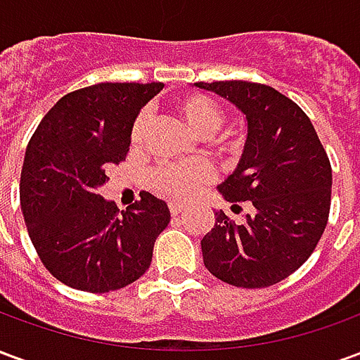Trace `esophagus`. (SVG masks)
I'll return each mask as SVG.
<instances>
[{"mask_svg":"<svg viewBox=\"0 0 360 360\" xmlns=\"http://www.w3.org/2000/svg\"><path fill=\"white\" fill-rule=\"evenodd\" d=\"M183 210H185V206H183V204L169 202V212H172V216H179Z\"/></svg>","mask_w":360,"mask_h":360,"instance_id":"esophagus-1","label":"esophagus"}]
</instances>
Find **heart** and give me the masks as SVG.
I'll use <instances>...</instances> for the list:
<instances>
[{"label":"heart","instance_id":"heart-1","mask_svg":"<svg viewBox=\"0 0 360 360\" xmlns=\"http://www.w3.org/2000/svg\"><path fill=\"white\" fill-rule=\"evenodd\" d=\"M175 111L181 117V121L198 136L208 139L218 131L224 121V113L218 103L212 98L204 94H187L179 98L175 102ZM150 119L146 113H141L134 119V125L131 129V141L134 146H139L146 131H148ZM221 152H233L237 148L235 141H218L216 142ZM212 167L202 162L196 164H177V165H164L150 177V185L156 191L158 195L169 196V198H188V196L196 195L202 185H206L212 179Z\"/></svg>","mask_w":360,"mask_h":360}]
</instances>
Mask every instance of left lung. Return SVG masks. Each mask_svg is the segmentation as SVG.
<instances>
[{
  "instance_id": "8db88e82",
  "label": "left lung",
  "mask_w": 360,
  "mask_h": 360,
  "mask_svg": "<svg viewBox=\"0 0 360 360\" xmlns=\"http://www.w3.org/2000/svg\"><path fill=\"white\" fill-rule=\"evenodd\" d=\"M245 115L247 141L235 172L219 183L227 202L252 204L237 226L224 210L204 235V266L229 285L268 287L291 276L316 249L332 200V167L307 113L266 84L196 82Z\"/></svg>"
}]
</instances>
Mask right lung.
<instances>
[{
	"instance_id": "1",
	"label": "right lung",
	"mask_w": 360,
	"mask_h": 360,
	"mask_svg": "<svg viewBox=\"0 0 360 360\" xmlns=\"http://www.w3.org/2000/svg\"><path fill=\"white\" fill-rule=\"evenodd\" d=\"M162 82H100L63 96L28 142L20 173V210L30 241L61 283L108 293L150 268L169 208L150 193L119 214L98 188L123 162L141 110Z\"/></svg>"
}]
</instances>
